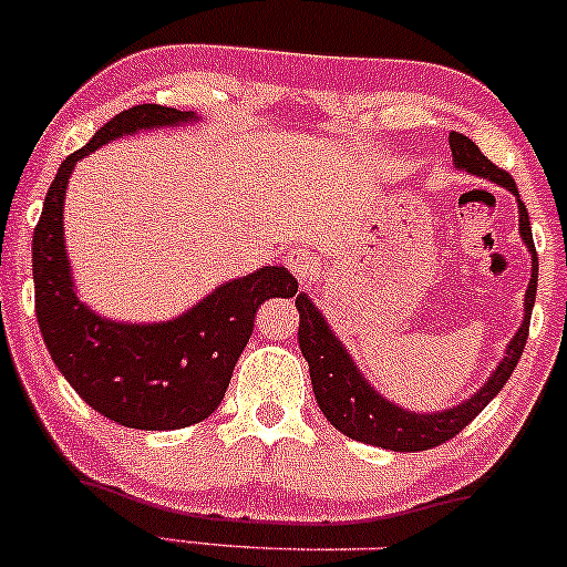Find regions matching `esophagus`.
I'll return each mask as SVG.
<instances>
[{
  "mask_svg": "<svg viewBox=\"0 0 567 567\" xmlns=\"http://www.w3.org/2000/svg\"><path fill=\"white\" fill-rule=\"evenodd\" d=\"M288 266H290V271L298 277V282H301V285L315 282L317 271H320V264H317V258L311 256V252H306V250L288 252Z\"/></svg>",
  "mask_w": 567,
  "mask_h": 567,
  "instance_id": "1",
  "label": "esophagus"
}]
</instances>
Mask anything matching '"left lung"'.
Instances as JSON below:
<instances>
[{
    "label": "left lung",
    "instance_id": "left-lung-1",
    "mask_svg": "<svg viewBox=\"0 0 567 567\" xmlns=\"http://www.w3.org/2000/svg\"><path fill=\"white\" fill-rule=\"evenodd\" d=\"M451 148L455 165L464 167L466 173L480 175V178L493 181V184L509 188L514 197L517 194V184L506 171H501L498 165H493L491 159L480 152L474 143L461 133H451ZM519 207V234H523L525 245L533 252V275L528 292H525V320L523 328L514 333L506 349L504 362L496 368V373L491 375V381L480 389L472 400L461 402L458 408L442 410V413H408V410L392 405V402L383 400L381 394H375L368 386L365 379L360 375L347 349L341 347V341L330 333V328L324 324L320 311L311 306L306 296L296 298L298 309V347H301L306 362H309V375L311 386H315L317 405L324 413V419L333 424L338 432H343L347 437L357 442H368V445L386 447V451L396 453H419L429 451V447H437L442 442L453 440L466 424H472L480 413H483L487 402L496 396L504 383L509 381L512 370L517 368L519 357H523L525 341H528L530 330V311L536 303V288H538V256L536 245H533V231H530V218L528 207L523 199H517Z\"/></svg>",
    "mask_w": 567,
    "mask_h": 567
}]
</instances>
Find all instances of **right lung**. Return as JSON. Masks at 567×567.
Wrapping results in <instances>:
<instances>
[{"label": "right lung", "instance_id": "obj_1", "mask_svg": "<svg viewBox=\"0 0 567 567\" xmlns=\"http://www.w3.org/2000/svg\"><path fill=\"white\" fill-rule=\"evenodd\" d=\"M186 120H194V112L157 103L133 106L109 120L87 146L63 159L31 247L37 322L58 370L97 413L146 432L205 421L224 400L234 365L252 336L258 306L298 292L290 271L266 266L226 282L184 317L162 324L101 320L74 296L63 250V199L74 165L120 135Z\"/></svg>", "mask_w": 567, "mask_h": 567}]
</instances>
